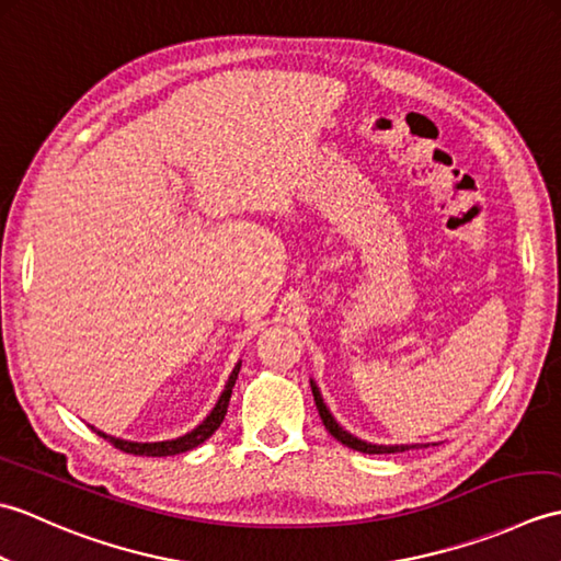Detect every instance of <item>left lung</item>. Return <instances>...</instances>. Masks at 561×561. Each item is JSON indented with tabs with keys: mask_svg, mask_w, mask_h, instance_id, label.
I'll list each match as a JSON object with an SVG mask.
<instances>
[{
	"mask_svg": "<svg viewBox=\"0 0 561 561\" xmlns=\"http://www.w3.org/2000/svg\"><path fill=\"white\" fill-rule=\"evenodd\" d=\"M311 390H313V400H316V408H318L320 420H323L328 432L335 436L340 444L347 446V448H354V450H359V453H368V456H371V453H402V450H410V448H422V446L426 448L428 446V444H388L386 446V444H371V440H362L359 436L350 434L342 424H337L335 416H332V412L328 410L323 396H320V388L316 386L313 378H311Z\"/></svg>",
	"mask_w": 561,
	"mask_h": 561,
	"instance_id": "obj_1",
	"label": "left lung"
}]
</instances>
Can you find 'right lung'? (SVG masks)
I'll list each match as a JSON object with an SVG mask.
<instances>
[{"label": "right lung", "mask_w": 561, "mask_h": 561, "mask_svg": "<svg viewBox=\"0 0 561 561\" xmlns=\"http://www.w3.org/2000/svg\"><path fill=\"white\" fill-rule=\"evenodd\" d=\"M238 371H241V362H238V364L233 366V371H231L229 380H226L221 396H219L217 404H214V408H211V412L193 428V432H187V434L178 436V438H169V440H127V438H117V436L105 434V432H101V428H96V426H91V428H93V432H96L101 438L108 440V444H113L115 448H121V450H125V453H135V456L161 458V456H175V453L193 450V448H197L199 444H205V440L221 426L224 416H226V410H229L231 390H233V386H236Z\"/></svg>", "instance_id": "add662e5"}]
</instances>
